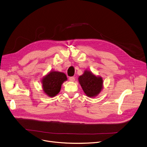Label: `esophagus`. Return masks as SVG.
<instances>
[{
    "mask_svg": "<svg viewBox=\"0 0 147 147\" xmlns=\"http://www.w3.org/2000/svg\"><path fill=\"white\" fill-rule=\"evenodd\" d=\"M69 81H71V82H74V81H75V77L71 76V77H69Z\"/></svg>",
    "mask_w": 147,
    "mask_h": 147,
    "instance_id": "34e87169",
    "label": "esophagus"
}]
</instances>
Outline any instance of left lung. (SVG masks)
I'll return each instance as SVG.
<instances>
[{"mask_svg": "<svg viewBox=\"0 0 147 147\" xmlns=\"http://www.w3.org/2000/svg\"><path fill=\"white\" fill-rule=\"evenodd\" d=\"M78 79L83 91L89 97L96 96L102 89V78L96 76L91 71H85Z\"/></svg>", "mask_w": 147, "mask_h": 147, "instance_id": "1", "label": "left lung"}]
</instances>
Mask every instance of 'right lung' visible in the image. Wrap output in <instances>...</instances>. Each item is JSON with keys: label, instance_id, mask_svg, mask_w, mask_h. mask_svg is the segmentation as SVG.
Segmentation results:
<instances>
[{"label": "right lung", "instance_id": "1", "mask_svg": "<svg viewBox=\"0 0 147 147\" xmlns=\"http://www.w3.org/2000/svg\"><path fill=\"white\" fill-rule=\"evenodd\" d=\"M67 80L64 73L52 71L42 79V86L45 94L50 97L57 95L61 89L62 83Z\"/></svg>", "mask_w": 147, "mask_h": 147}]
</instances>
